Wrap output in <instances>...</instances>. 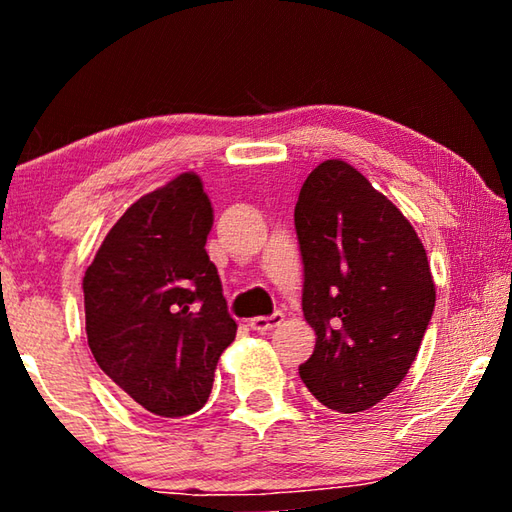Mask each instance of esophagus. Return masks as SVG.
<instances>
[{"label":"esophagus","mask_w":512,"mask_h":512,"mask_svg":"<svg viewBox=\"0 0 512 512\" xmlns=\"http://www.w3.org/2000/svg\"><path fill=\"white\" fill-rule=\"evenodd\" d=\"M284 320V316L280 311H275L273 316H257V318H250L248 325L250 329H255V332H271L273 327H277Z\"/></svg>","instance_id":"1"}]
</instances>
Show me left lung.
<instances>
[{
  "instance_id": "left-lung-1",
  "label": "left lung",
  "mask_w": 512,
  "mask_h": 512,
  "mask_svg": "<svg viewBox=\"0 0 512 512\" xmlns=\"http://www.w3.org/2000/svg\"><path fill=\"white\" fill-rule=\"evenodd\" d=\"M305 264L302 314L316 332L300 379L327 409L359 413L406 377L436 284L406 216L343 160L309 173L296 203Z\"/></svg>"
}]
</instances>
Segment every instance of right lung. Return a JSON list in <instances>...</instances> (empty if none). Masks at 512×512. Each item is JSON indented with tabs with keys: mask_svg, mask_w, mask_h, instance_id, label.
<instances>
[{
	"mask_svg": "<svg viewBox=\"0 0 512 512\" xmlns=\"http://www.w3.org/2000/svg\"><path fill=\"white\" fill-rule=\"evenodd\" d=\"M212 223L201 176L180 173L121 214L83 277L85 332L99 368L162 418L203 409L237 334L205 250Z\"/></svg>",
	"mask_w": 512,
	"mask_h": 512,
	"instance_id": "right-lung-1",
	"label": "right lung"
}]
</instances>
